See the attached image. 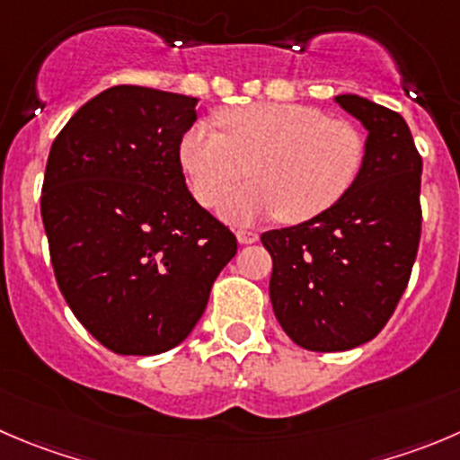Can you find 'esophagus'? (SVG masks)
I'll list each match as a JSON object with an SVG mask.
<instances>
[{
	"mask_svg": "<svg viewBox=\"0 0 460 460\" xmlns=\"http://www.w3.org/2000/svg\"><path fill=\"white\" fill-rule=\"evenodd\" d=\"M235 238H238L240 244H253V243H258V238H261V235H258L256 231L240 229L238 234H235Z\"/></svg>",
	"mask_w": 460,
	"mask_h": 460,
	"instance_id": "34e87169",
	"label": "esophagus"
}]
</instances>
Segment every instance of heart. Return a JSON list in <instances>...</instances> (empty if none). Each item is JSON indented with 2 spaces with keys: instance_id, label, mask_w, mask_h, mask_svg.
Here are the masks:
<instances>
[{
  "instance_id": "b5f03b06",
  "label": "heart",
  "mask_w": 460,
  "mask_h": 460,
  "mask_svg": "<svg viewBox=\"0 0 460 460\" xmlns=\"http://www.w3.org/2000/svg\"><path fill=\"white\" fill-rule=\"evenodd\" d=\"M222 132L199 121L181 137L180 162L195 198L216 207L247 175L253 181L222 204L229 220L280 216L305 222L349 193L364 164L355 126L294 102L225 110Z\"/></svg>"
}]
</instances>
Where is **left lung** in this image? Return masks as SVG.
Listing matches in <instances>:
<instances>
[{
    "label": "left lung",
    "instance_id": "obj_1",
    "mask_svg": "<svg viewBox=\"0 0 460 460\" xmlns=\"http://www.w3.org/2000/svg\"><path fill=\"white\" fill-rule=\"evenodd\" d=\"M368 137L358 180L312 220L261 235L270 252V298L301 349L337 353L371 341L407 289L420 243L422 157L398 111L334 96Z\"/></svg>",
    "mask_w": 460,
    "mask_h": 460
}]
</instances>
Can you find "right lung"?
I'll return each mask as SVG.
<instances>
[{
	"mask_svg": "<svg viewBox=\"0 0 460 460\" xmlns=\"http://www.w3.org/2000/svg\"><path fill=\"white\" fill-rule=\"evenodd\" d=\"M198 98L117 84L51 146L42 222L75 319L119 355H159L204 314L235 235L199 207L180 162Z\"/></svg>",
	"mask_w": 460,
	"mask_h": 460,
	"instance_id": "1",
	"label": "right lung"
}]
</instances>
